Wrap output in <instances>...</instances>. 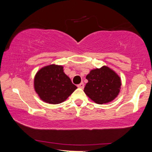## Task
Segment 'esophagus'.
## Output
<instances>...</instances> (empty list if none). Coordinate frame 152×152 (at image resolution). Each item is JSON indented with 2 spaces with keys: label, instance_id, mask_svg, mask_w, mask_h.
I'll return each instance as SVG.
<instances>
[{
  "label": "esophagus",
  "instance_id": "1",
  "mask_svg": "<svg viewBox=\"0 0 152 152\" xmlns=\"http://www.w3.org/2000/svg\"><path fill=\"white\" fill-rule=\"evenodd\" d=\"M77 86L78 87V88H84V83H83V82H81V83H79V84H78Z\"/></svg>",
  "mask_w": 152,
  "mask_h": 152
}]
</instances>
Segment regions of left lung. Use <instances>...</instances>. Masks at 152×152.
<instances>
[{
    "label": "left lung",
    "instance_id": "obj_1",
    "mask_svg": "<svg viewBox=\"0 0 152 152\" xmlns=\"http://www.w3.org/2000/svg\"><path fill=\"white\" fill-rule=\"evenodd\" d=\"M88 83L83 91L98 104L111 102L118 96L121 88V78L107 66L91 70L86 76Z\"/></svg>",
    "mask_w": 152,
    "mask_h": 152
}]
</instances>
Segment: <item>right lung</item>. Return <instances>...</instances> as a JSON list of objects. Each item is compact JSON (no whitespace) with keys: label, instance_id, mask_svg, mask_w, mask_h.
Returning <instances> with one entry per match:
<instances>
[{"label":"right lung","instance_id":"right-lung-1","mask_svg":"<svg viewBox=\"0 0 152 152\" xmlns=\"http://www.w3.org/2000/svg\"><path fill=\"white\" fill-rule=\"evenodd\" d=\"M63 69L62 66L52 64L40 69L35 76V91L43 102L60 104L77 88Z\"/></svg>","mask_w":152,"mask_h":152}]
</instances>
